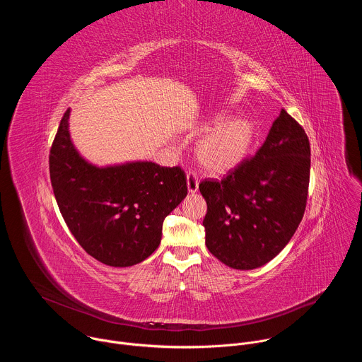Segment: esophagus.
<instances>
[{
    "label": "esophagus",
    "mask_w": 362,
    "mask_h": 362,
    "mask_svg": "<svg viewBox=\"0 0 362 362\" xmlns=\"http://www.w3.org/2000/svg\"><path fill=\"white\" fill-rule=\"evenodd\" d=\"M186 182H187V190L189 193H196L197 189H199V182L196 179V175L189 172L187 176H186Z\"/></svg>",
    "instance_id": "obj_1"
}]
</instances>
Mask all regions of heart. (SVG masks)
<instances>
[{
    "instance_id": "heart-1",
    "label": "heart",
    "mask_w": 362,
    "mask_h": 362,
    "mask_svg": "<svg viewBox=\"0 0 362 362\" xmlns=\"http://www.w3.org/2000/svg\"><path fill=\"white\" fill-rule=\"evenodd\" d=\"M204 133L194 146L197 163L211 173L223 175L238 168L249 154L255 139V126L246 117L229 119L216 113L200 126Z\"/></svg>"
}]
</instances>
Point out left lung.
Returning a JSON list of instances; mask_svg holds the SVG:
<instances>
[{"label":"left lung","mask_w":362,"mask_h":362,"mask_svg":"<svg viewBox=\"0 0 362 362\" xmlns=\"http://www.w3.org/2000/svg\"><path fill=\"white\" fill-rule=\"evenodd\" d=\"M311 147L284 109L265 143L222 180H203L206 246L240 271L259 268L288 245L306 206Z\"/></svg>","instance_id":"left-lung-1"}]
</instances>
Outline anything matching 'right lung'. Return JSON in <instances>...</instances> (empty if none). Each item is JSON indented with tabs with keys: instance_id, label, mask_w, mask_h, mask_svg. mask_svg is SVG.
I'll use <instances>...</instances> for the list:
<instances>
[{
	"instance_id": "right-lung-1",
	"label": "right lung",
	"mask_w": 362,
	"mask_h": 362,
	"mask_svg": "<svg viewBox=\"0 0 362 362\" xmlns=\"http://www.w3.org/2000/svg\"><path fill=\"white\" fill-rule=\"evenodd\" d=\"M64 113L49 150L51 186L70 232L98 262L126 268L160 245L165 218L186 197L180 168L129 162L98 168L74 147Z\"/></svg>"
}]
</instances>
